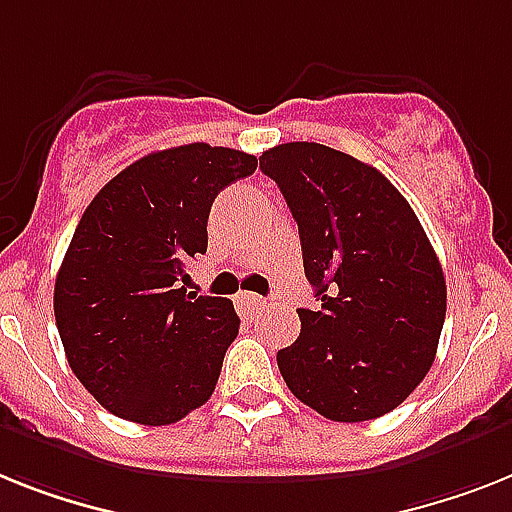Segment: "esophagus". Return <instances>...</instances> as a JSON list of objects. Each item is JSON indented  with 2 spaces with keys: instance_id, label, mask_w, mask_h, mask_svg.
I'll use <instances>...</instances> for the list:
<instances>
[{
  "instance_id": "1",
  "label": "esophagus",
  "mask_w": 512,
  "mask_h": 512,
  "mask_svg": "<svg viewBox=\"0 0 512 512\" xmlns=\"http://www.w3.org/2000/svg\"><path fill=\"white\" fill-rule=\"evenodd\" d=\"M235 303H238V308L243 311V316H256L261 308L266 306L264 298L256 293H238L235 295Z\"/></svg>"
}]
</instances>
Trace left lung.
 <instances>
[{
  "label": "left lung",
  "mask_w": 512,
  "mask_h": 512,
  "mask_svg": "<svg viewBox=\"0 0 512 512\" xmlns=\"http://www.w3.org/2000/svg\"><path fill=\"white\" fill-rule=\"evenodd\" d=\"M298 222L319 306L277 353L295 398L329 421L395 411L432 369L447 287L437 253L400 190L371 164L322 143L261 154Z\"/></svg>",
  "instance_id": "left-lung-1"
}]
</instances>
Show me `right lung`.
<instances>
[{"label":"right lung","instance_id":"1","mask_svg":"<svg viewBox=\"0 0 512 512\" xmlns=\"http://www.w3.org/2000/svg\"><path fill=\"white\" fill-rule=\"evenodd\" d=\"M256 164L209 143L154 151L83 211L54 282V319L73 374L114 416L167 426L211 398L240 319L230 298L188 293L185 264L206 253L219 190Z\"/></svg>","mask_w":512,"mask_h":512}]
</instances>
